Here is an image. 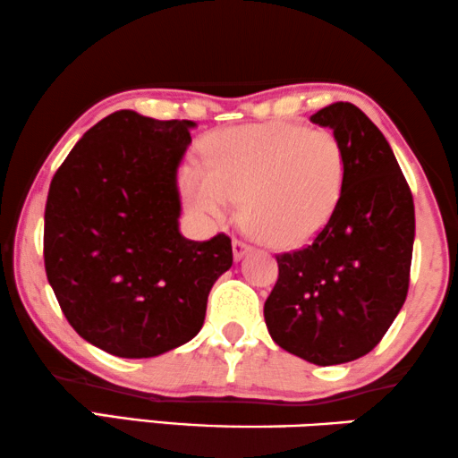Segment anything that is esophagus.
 I'll list each match as a JSON object with an SVG mask.
<instances>
[{
  "label": "esophagus",
  "instance_id": "esophagus-1",
  "mask_svg": "<svg viewBox=\"0 0 458 458\" xmlns=\"http://www.w3.org/2000/svg\"><path fill=\"white\" fill-rule=\"evenodd\" d=\"M250 250H251V245L248 242L233 240V256H235V260H240V258H243V254H248Z\"/></svg>",
  "mask_w": 458,
  "mask_h": 458
}]
</instances>
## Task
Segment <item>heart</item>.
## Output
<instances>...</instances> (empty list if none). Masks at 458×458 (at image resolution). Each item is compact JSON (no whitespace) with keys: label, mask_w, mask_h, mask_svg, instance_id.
<instances>
[{"label":"heart","mask_w":458,"mask_h":458,"mask_svg":"<svg viewBox=\"0 0 458 458\" xmlns=\"http://www.w3.org/2000/svg\"><path fill=\"white\" fill-rule=\"evenodd\" d=\"M204 163L182 171L188 204L210 218L229 213L242 198V215L273 245H301L320 233L339 208L347 157L333 131L287 122L229 128L202 144Z\"/></svg>","instance_id":"heart-1"}]
</instances>
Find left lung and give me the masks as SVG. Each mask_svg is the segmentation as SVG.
<instances>
[{"label":"left lung","mask_w":458,"mask_h":458,"mask_svg":"<svg viewBox=\"0 0 458 458\" xmlns=\"http://www.w3.org/2000/svg\"><path fill=\"white\" fill-rule=\"evenodd\" d=\"M343 144L339 208L308 245L276 254L264 320L278 347L316 366L369 353L407 300L415 237L413 194L382 131L351 103L316 111Z\"/></svg>","instance_id":"left-lung-1"}]
</instances>
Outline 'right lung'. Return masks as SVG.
I'll return each mask as SVG.
<instances>
[{
	"label": "right lung",
	"mask_w": 458,
	"mask_h": 458,
	"mask_svg": "<svg viewBox=\"0 0 458 458\" xmlns=\"http://www.w3.org/2000/svg\"><path fill=\"white\" fill-rule=\"evenodd\" d=\"M191 125L115 111L51 180L45 273L72 328L111 355L155 357L194 339L210 289L233 264L229 235L180 233L177 167Z\"/></svg>",
	"instance_id": "right-lung-1"
}]
</instances>
